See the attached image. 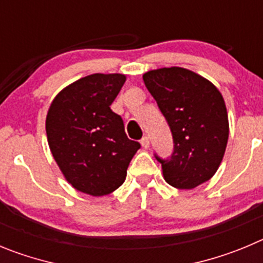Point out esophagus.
<instances>
[{
    "mask_svg": "<svg viewBox=\"0 0 263 263\" xmlns=\"http://www.w3.org/2000/svg\"><path fill=\"white\" fill-rule=\"evenodd\" d=\"M140 143H141V145H143V148H148L149 146V137L148 136H144L143 139H141L140 140Z\"/></svg>",
    "mask_w": 263,
    "mask_h": 263,
    "instance_id": "34e87169",
    "label": "esophagus"
}]
</instances>
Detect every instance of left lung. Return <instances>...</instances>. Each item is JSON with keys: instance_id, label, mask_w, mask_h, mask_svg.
I'll return each instance as SVG.
<instances>
[{"instance_id": "8db88e82", "label": "left lung", "mask_w": 263, "mask_h": 263, "mask_svg": "<svg viewBox=\"0 0 263 263\" xmlns=\"http://www.w3.org/2000/svg\"><path fill=\"white\" fill-rule=\"evenodd\" d=\"M173 136L169 157L161 162L173 187L194 189L208 181L223 160L229 135L228 114L216 87L189 69L161 68L143 76Z\"/></svg>"}]
</instances>
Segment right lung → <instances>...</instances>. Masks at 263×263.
<instances>
[{"label": "right lung", "mask_w": 263, "mask_h": 263, "mask_svg": "<svg viewBox=\"0 0 263 263\" xmlns=\"http://www.w3.org/2000/svg\"><path fill=\"white\" fill-rule=\"evenodd\" d=\"M124 82L123 74L86 76L61 90L47 114L53 158L73 187L89 195H107L122 186L140 148L110 108Z\"/></svg>", "instance_id": "right-lung-1"}]
</instances>
